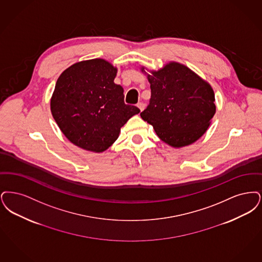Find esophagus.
Here are the masks:
<instances>
[{"label": "esophagus", "instance_id": "1", "mask_svg": "<svg viewBox=\"0 0 262 262\" xmlns=\"http://www.w3.org/2000/svg\"><path fill=\"white\" fill-rule=\"evenodd\" d=\"M137 106L140 108V111L142 112V111H144V108H145V103L144 102H138L137 103Z\"/></svg>", "mask_w": 262, "mask_h": 262}]
</instances>
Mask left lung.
Listing matches in <instances>:
<instances>
[{
	"label": "left lung",
	"mask_w": 262,
	"mask_h": 262,
	"mask_svg": "<svg viewBox=\"0 0 262 262\" xmlns=\"http://www.w3.org/2000/svg\"><path fill=\"white\" fill-rule=\"evenodd\" d=\"M148 80L150 99L141 117L152 125L161 141L181 148L205 134L216 111L214 92L206 81L174 61L150 71Z\"/></svg>",
	"instance_id": "left-lung-1"
}]
</instances>
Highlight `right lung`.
Returning a JSON list of instances; mask_svg holds the SVG:
<instances>
[{
  "label": "right lung",
  "mask_w": 262,
  "mask_h": 262,
  "mask_svg": "<svg viewBox=\"0 0 262 262\" xmlns=\"http://www.w3.org/2000/svg\"><path fill=\"white\" fill-rule=\"evenodd\" d=\"M117 69L102 58L76 62L58 77L51 112L64 136L79 148L102 152L120 128L140 110L124 102L123 88L114 82Z\"/></svg>",
  "instance_id": "add662e5"
}]
</instances>
